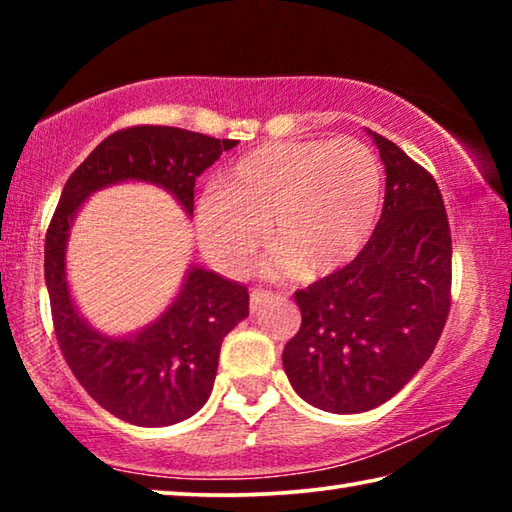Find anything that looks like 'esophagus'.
Instances as JSON below:
<instances>
[{"mask_svg": "<svg viewBox=\"0 0 512 512\" xmlns=\"http://www.w3.org/2000/svg\"><path fill=\"white\" fill-rule=\"evenodd\" d=\"M268 298H271V293L264 291V289L250 291V311L255 314V311L262 309V305H264V302H268Z\"/></svg>", "mask_w": 512, "mask_h": 512, "instance_id": "1", "label": "esophagus"}]
</instances>
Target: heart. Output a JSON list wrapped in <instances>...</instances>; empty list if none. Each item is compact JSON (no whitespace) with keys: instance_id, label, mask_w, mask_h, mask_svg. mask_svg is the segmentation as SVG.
<instances>
[{"instance_id":"heart-1","label":"heart","mask_w":512,"mask_h":512,"mask_svg":"<svg viewBox=\"0 0 512 512\" xmlns=\"http://www.w3.org/2000/svg\"><path fill=\"white\" fill-rule=\"evenodd\" d=\"M379 203V164L359 140L271 142L239 158L223 189L198 201V235L216 266L244 273L271 225L275 266L316 280L361 255Z\"/></svg>"}]
</instances>
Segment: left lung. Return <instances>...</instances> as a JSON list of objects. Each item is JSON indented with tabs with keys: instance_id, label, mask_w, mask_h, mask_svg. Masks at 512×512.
Here are the masks:
<instances>
[{
	"instance_id": "1",
	"label": "left lung",
	"mask_w": 512,
	"mask_h": 512,
	"mask_svg": "<svg viewBox=\"0 0 512 512\" xmlns=\"http://www.w3.org/2000/svg\"><path fill=\"white\" fill-rule=\"evenodd\" d=\"M368 135L386 167L377 228L352 264L296 291L302 325L282 352L293 391L329 413L370 411L400 393L452 305V235L436 180Z\"/></svg>"
}]
</instances>
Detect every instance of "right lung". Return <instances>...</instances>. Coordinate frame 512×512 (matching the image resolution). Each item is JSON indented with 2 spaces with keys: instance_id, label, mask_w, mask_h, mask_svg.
<instances>
[{
  "instance_id": "add662e5",
  "label": "right lung",
  "mask_w": 512,
  "mask_h": 512,
  "mask_svg": "<svg viewBox=\"0 0 512 512\" xmlns=\"http://www.w3.org/2000/svg\"><path fill=\"white\" fill-rule=\"evenodd\" d=\"M171 126H133L103 140L65 183L45 239V280L60 350L74 377L115 418L135 427H169L210 400L225 334L248 316V289L192 264L162 314L126 336L94 329L74 305L67 282V241L88 198L110 185L149 183L194 216L201 173L235 149Z\"/></svg>"
}]
</instances>
